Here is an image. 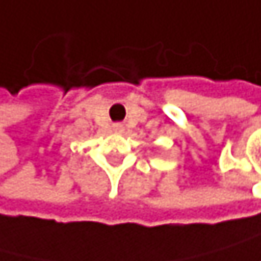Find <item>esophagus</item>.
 I'll return each mask as SVG.
<instances>
[{
  "mask_svg": "<svg viewBox=\"0 0 261 261\" xmlns=\"http://www.w3.org/2000/svg\"><path fill=\"white\" fill-rule=\"evenodd\" d=\"M114 129H115V132H123V125L117 123V125H114Z\"/></svg>",
  "mask_w": 261,
  "mask_h": 261,
  "instance_id": "34e87169",
  "label": "esophagus"
}]
</instances>
